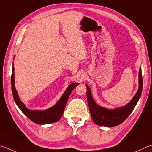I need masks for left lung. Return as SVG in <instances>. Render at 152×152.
<instances>
[{"label": "left lung", "instance_id": "8db88e82", "mask_svg": "<svg viewBox=\"0 0 152 152\" xmlns=\"http://www.w3.org/2000/svg\"><path fill=\"white\" fill-rule=\"evenodd\" d=\"M142 69L139 70V88L137 92L129 102L124 106L115 109H107L101 107L95 102L89 86L86 84L87 100L91 116L97 125L105 127H114L118 126L125 120L133 111L138 102L142 91Z\"/></svg>", "mask_w": 152, "mask_h": 152}]
</instances>
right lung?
Instances as JSON below:
<instances>
[{"label":"right lung","instance_id":"obj_1","mask_svg":"<svg viewBox=\"0 0 152 152\" xmlns=\"http://www.w3.org/2000/svg\"><path fill=\"white\" fill-rule=\"evenodd\" d=\"M14 70H15V68H14L13 66L12 70V76H11L12 92L14 100H15L18 107L23 112V114L28 117L30 120L32 121L33 122L38 124H41V125L58 122L62 116L69 96L71 94L72 91L78 85V83H72L69 86L58 102L52 107L45 110H30L27 108L25 105L19 98L17 91H16L15 86V74H14Z\"/></svg>","mask_w":152,"mask_h":152}]
</instances>
